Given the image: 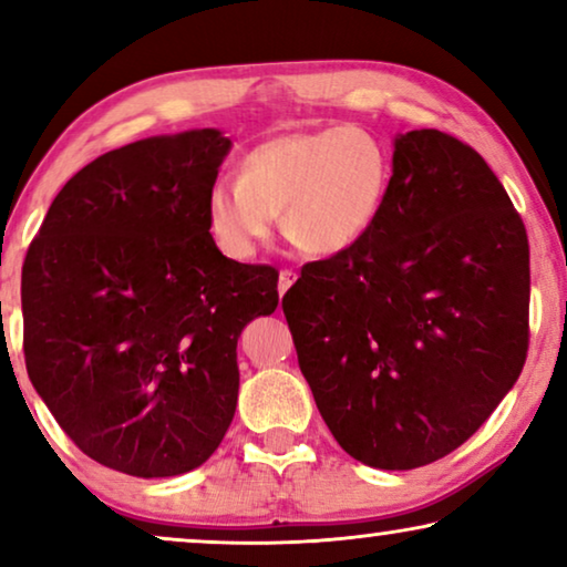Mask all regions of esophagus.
<instances>
[{"label": "esophagus", "instance_id": "34e87169", "mask_svg": "<svg viewBox=\"0 0 567 567\" xmlns=\"http://www.w3.org/2000/svg\"><path fill=\"white\" fill-rule=\"evenodd\" d=\"M293 281H297V274H293L291 268H281V274H278V291L286 293L291 289Z\"/></svg>", "mask_w": 567, "mask_h": 567}]
</instances>
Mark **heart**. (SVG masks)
I'll return each instance as SVG.
<instances>
[{
  "label": "heart",
  "mask_w": 567,
  "mask_h": 567,
  "mask_svg": "<svg viewBox=\"0 0 567 567\" xmlns=\"http://www.w3.org/2000/svg\"><path fill=\"white\" fill-rule=\"evenodd\" d=\"M390 183V154L369 131H286L247 150L239 177L212 185L208 229L224 255L250 260L281 212L293 245L309 255H340L374 229Z\"/></svg>",
  "instance_id": "1"
}]
</instances>
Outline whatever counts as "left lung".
<instances>
[{"label":"left lung","mask_w":567,"mask_h":567,"mask_svg":"<svg viewBox=\"0 0 567 567\" xmlns=\"http://www.w3.org/2000/svg\"><path fill=\"white\" fill-rule=\"evenodd\" d=\"M284 315L338 444L369 467H423L462 446L522 374L526 227L470 144L410 131L374 229L307 262Z\"/></svg>","instance_id":"obj_1"}]
</instances>
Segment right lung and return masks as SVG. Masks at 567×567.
Masks as SVG:
<instances>
[{
  "mask_svg": "<svg viewBox=\"0 0 567 567\" xmlns=\"http://www.w3.org/2000/svg\"><path fill=\"white\" fill-rule=\"evenodd\" d=\"M231 142L152 136L82 167L22 262L35 392L90 460L134 477L196 470L237 408V338L278 305V270L224 258L206 196Z\"/></svg>",
  "mask_w": 567,
  "mask_h": 567,
  "instance_id": "add662e5",
  "label": "right lung"
}]
</instances>
